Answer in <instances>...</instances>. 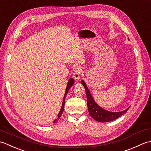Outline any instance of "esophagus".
<instances>
[{"label": "esophagus", "instance_id": "esophagus-1", "mask_svg": "<svg viewBox=\"0 0 151 151\" xmlns=\"http://www.w3.org/2000/svg\"><path fill=\"white\" fill-rule=\"evenodd\" d=\"M82 69L81 67H75V70H74V73H73V77L75 78L76 80H78L81 78V74H82Z\"/></svg>", "mask_w": 151, "mask_h": 151}]
</instances>
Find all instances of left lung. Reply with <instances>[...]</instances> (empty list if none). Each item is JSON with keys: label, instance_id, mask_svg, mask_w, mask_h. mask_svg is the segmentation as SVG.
I'll return each mask as SVG.
<instances>
[{"label": "left lung", "instance_id": "1", "mask_svg": "<svg viewBox=\"0 0 151 151\" xmlns=\"http://www.w3.org/2000/svg\"><path fill=\"white\" fill-rule=\"evenodd\" d=\"M81 83L84 86L86 93V96H87V103L89 114L91 115V117L93 118L95 121L102 122V123L112 121L116 119L118 117H121L122 115H123L125 112H127V110L129 109V108H128L124 111L116 112L104 110V108L99 106L96 103V102L94 101L93 98L91 96V93L89 91L85 82L84 81H82Z\"/></svg>", "mask_w": 151, "mask_h": 151}]
</instances>
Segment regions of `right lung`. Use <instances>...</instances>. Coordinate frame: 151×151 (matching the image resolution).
<instances>
[{"label":"right lung","instance_id":"right-lung-1","mask_svg":"<svg viewBox=\"0 0 151 151\" xmlns=\"http://www.w3.org/2000/svg\"><path fill=\"white\" fill-rule=\"evenodd\" d=\"M74 83H75V80L73 78H70L68 81V83H67V87H66V89H65V94H64V97H63V100L62 102V107H61V109L60 110V112L58 115V118L56 119H55L53 123H56L60 119V117L62 116V114H63V110H64V105H65V97L67 94V93H68L69 89L72 87V86L73 85Z\"/></svg>","mask_w":151,"mask_h":151}]
</instances>
